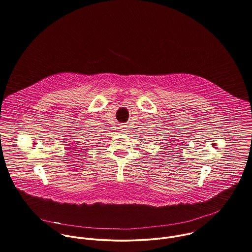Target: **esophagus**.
<instances>
[{"mask_svg":"<svg viewBox=\"0 0 252 252\" xmlns=\"http://www.w3.org/2000/svg\"><path fill=\"white\" fill-rule=\"evenodd\" d=\"M121 129H122V131H123V132H126V127L125 126H122V127H121Z\"/></svg>","mask_w":252,"mask_h":252,"instance_id":"34e87169","label":"esophagus"}]
</instances>
